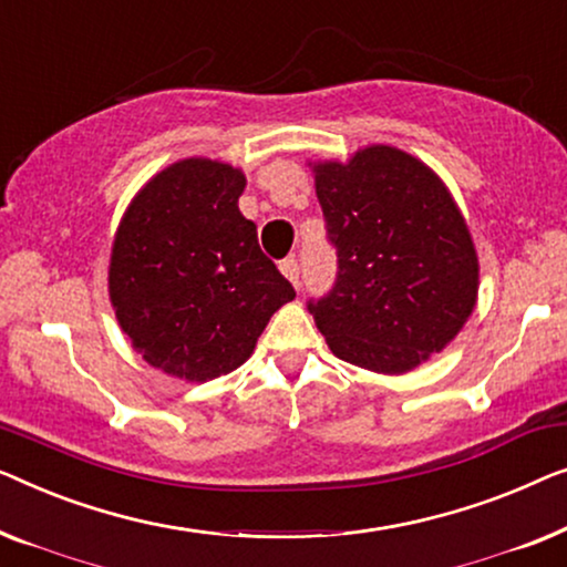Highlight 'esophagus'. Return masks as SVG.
Returning a JSON list of instances; mask_svg holds the SVG:
<instances>
[{"mask_svg":"<svg viewBox=\"0 0 567 567\" xmlns=\"http://www.w3.org/2000/svg\"><path fill=\"white\" fill-rule=\"evenodd\" d=\"M280 269H282V275L287 277V280H290V282L295 285V290H298V287H300V267H298V259H295V257L282 259V261H280Z\"/></svg>","mask_w":567,"mask_h":567,"instance_id":"esophagus-1","label":"esophagus"}]
</instances>
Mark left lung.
<instances>
[{
    "instance_id": "obj_1",
    "label": "left lung",
    "mask_w": 567,
    "mask_h": 567,
    "mask_svg": "<svg viewBox=\"0 0 567 567\" xmlns=\"http://www.w3.org/2000/svg\"><path fill=\"white\" fill-rule=\"evenodd\" d=\"M337 282L308 310L339 360L403 374L450 344L477 300V254L444 182L416 156L367 146L313 164Z\"/></svg>"
}]
</instances>
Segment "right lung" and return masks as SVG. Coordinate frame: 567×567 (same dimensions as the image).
I'll return each instance as SVG.
<instances>
[{
	"instance_id": "add662e5",
	"label": "right lung",
	"mask_w": 567,
	"mask_h": 567,
	"mask_svg": "<svg viewBox=\"0 0 567 567\" xmlns=\"http://www.w3.org/2000/svg\"><path fill=\"white\" fill-rule=\"evenodd\" d=\"M241 169L185 158L127 205L110 257V302L135 352L172 378L205 382L249 360L292 285L238 210Z\"/></svg>"
}]
</instances>
